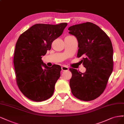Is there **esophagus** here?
Wrapping results in <instances>:
<instances>
[{
  "mask_svg": "<svg viewBox=\"0 0 124 124\" xmlns=\"http://www.w3.org/2000/svg\"><path fill=\"white\" fill-rule=\"evenodd\" d=\"M61 69H62V70H63V71L68 70H69V68H68V67L65 66H62V67H61Z\"/></svg>",
  "mask_w": 124,
  "mask_h": 124,
  "instance_id": "34e87169",
  "label": "esophagus"
}]
</instances>
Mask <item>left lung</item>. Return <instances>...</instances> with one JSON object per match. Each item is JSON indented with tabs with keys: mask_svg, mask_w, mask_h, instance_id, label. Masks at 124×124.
Wrapping results in <instances>:
<instances>
[{
	"mask_svg": "<svg viewBox=\"0 0 124 124\" xmlns=\"http://www.w3.org/2000/svg\"><path fill=\"white\" fill-rule=\"evenodd\" d=\"M68 30L77 39V57H83L81 61L86 68L84 73L70 69L71 93L81 101H92L103 92L112 72V44L105 32L92 23L73 25Z\"/></svg>",
	"mask_w": 124,
	"mask_h": 124,
	"instance_id": "obj_1",
	"label": "left lung"
}]
</instances>
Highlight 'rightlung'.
<instances>
[{
    "label": "right lung",
    "mask_w": 124,
    "mask_h": 124,
    "mask_svg": "<svg viewBox=\"0 0 124 124\" xmlns=\"http://www.w3.org/2000/svg\"><path fill=\"white\" fill-rule=\"evenodd\" d=\"M67 25L37 23L23 32L16 43L13 63L19 90L34 101H42L54 94L55 84L60 77L61 67H48L42 58L50 50L51 44Z\"/></svg>",
    "instance_id": "obj_1"
}]
</instances>
